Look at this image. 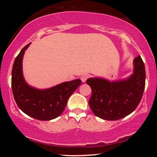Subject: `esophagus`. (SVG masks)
Segmentation results:
<instances>
[{"label":"esophagus","instance_id":"esophagus-1","mask_svg":"<svg viewBox=\"0 0 157 157\" xmlns=\"http://www.w3.org/2000/svg\"><path fill=\"white\" fill-rule=\"evenodd\" d=\"M89 75H82V76H81V77H80V79H81V80L82 81V82H86V80H87L88 78H89Z\"/></svg>","mask_w":157,"mask_h":157}]
</instances>
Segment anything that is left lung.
<instances>
[{
  "label": "left lung",
  "mask_w": 157,
  "mask_h": 157,
  "mask_svg": "<svg viewBox=\"0 0 157 157\" xmlns=\"http://www.w3.org/2000/svg\"><path fill=\"white\" fill-rule=\"evenodd\" d=\"M92 90L90 108L98 117L117 120L128 116L141 101L145 86V65L140 55L134 60V73L127 79L109 81L103 78L86 80Z\"/></svg>",
  "instance_id": "1"
}]
</instances>
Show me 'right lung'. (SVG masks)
<instances>
[{"instance_id":"obj_1","label":"right lung","mask_w":157,"mask_h":157,"mask_svg":"<svg viewBox=\"0 0 157 157\" xmlns=\"http://www.w3.org/2000/svg\"><path fill=\"white\" fill-rule=\"evenodd\" d=\"M27 44L16 57L12 71V89L19 109L29 117L46 121L59 117L68 99L82 83L80 79L64 82L47 89H37L26 83L23 75L22 62Z\"/></svg>"}]
</instances>
